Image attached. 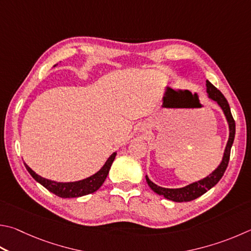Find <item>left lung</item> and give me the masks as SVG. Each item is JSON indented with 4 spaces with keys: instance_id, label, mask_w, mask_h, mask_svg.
<instances>
[{
    "instance_id": "left-lung-1",
    "label": "left lung",
    "mask_w": 251,
    "mask_h": 251,
    "mask_svg": "<svg viewBox=\"0 0 251 251\" xmlns=\"http://www.w3.org/2000/svg\"><path fill=\"white\" fill-rule=\"evenodd\" d=\"M206 93H207L208 99L212 100L214 102H216L217 105L221 107V110L223 111V113H224L227 124H228V130H229L228 140H227L222 161L220 162V165L217 166L216 169L212 171V173H209L208 176L203 177V179L192 182V183L185 185L183 188H177V189L162 188V186L154 184L153 182L150 181L149 177L146 176V181H147L150 189H151L154 193L161 195V197H165L168 200H171L173 202H189V201H192V200L200 198L204 193H206L208 190H211L213 186L216 185L217 182L222 179V176L224 175L227 166H228L230 149L234 143L235 131H236L235 121L233 116H231L230 107H229L228 102H227V100L225 99L224 95L222 94L221 91L217 90L208 80H206Z\"/></svg>"
}]
</instances>
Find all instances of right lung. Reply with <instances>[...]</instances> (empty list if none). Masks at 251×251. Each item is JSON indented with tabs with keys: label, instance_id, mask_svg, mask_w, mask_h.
Segmentation results:
<instances>
[{
	"label": "right lung",
	"instance_id": "1",
	"mask_svg": "<svg viewBox=\"0 0 251 251\" xmlns=\"http://www.w3.org/2000/svg\"><path fill=\"white\" fill-rule=\"evenodd\" d=\"M58 65V63H57ZM54 65L53 67H56ZM116 151L113 152L110 157L107 158V160L104 163L103 167L98 172H95L94 175L85 177L83 180L74 181V182H57L46 179V177L40 176L35 171H33L30 168L24 163L27 171L30 173V176L38 182V183L45 186L50 192L56 194L59 198L63 199H69V198H80L83 195L94 193L95 191H98L101 185L104 183L106 176L108 175V171L111 169V166L114 161V159L116 157Z\"/></svg>",
	"mask_w": 251,
	"mask_h": 251
}]
</instances>
